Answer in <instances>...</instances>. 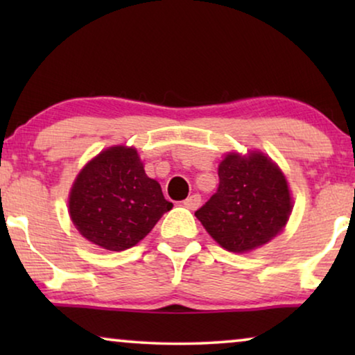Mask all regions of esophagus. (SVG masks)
Segmentation results:
<instances>
[{
  "label": "esophagus",
  "mask_w": 355,
  "mask_h": 355,
  "mask_svg": "<svg viewBox=\"0 0 355 355\" xmlns=\"http://www.w3.org/2000/svg\"><path fill=\"white\" fill-rule=\"evenodd\" d=\"M200 203H202V197L198 196V193H193V196L187 197L186 200L182 202V205L189 208V210H197V208L200 207Z\"/></svg>",
  "instance_id": "34e87169"
}]
</instances>
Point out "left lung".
I'll return each mask as SVG.
<instances>
[{"label": "left lung", "instance_id": "8db88e82", "mask_svg": "<svg viewBox=\"0 0 355 355\" xmlns=\"http://www.w3.org/2000/svg\"><path fill=\"white\" fill-rule=\"evenodd\" d=\"M216 192L196 216L230 252H247L270 242L291 215L288 182L263 153L227 155L218 168Z\"/></svg>", "mask_w": 355, "mask_h": 355}]
</instances>
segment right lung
I'll list each match as a JSON object with an SVG mask.
<instances>
[{
  "instance_id": "add662e5",
  "label": "right lung",
  "mask_w": 355,
  "mask_h": 355,
  "mask_svg": "<svg viewBox=\"0 0 355 355\" xmlns=\"http://www.w3.org/2000/svg\"><path fill=\"white\" fill-rule=\"evenodd\" d=\"M173 208L144 171L137 150L111 147L87 164L69 196L71 220L85 239L121 252L144 239Z\"/></svg>"
}]
</instances>
